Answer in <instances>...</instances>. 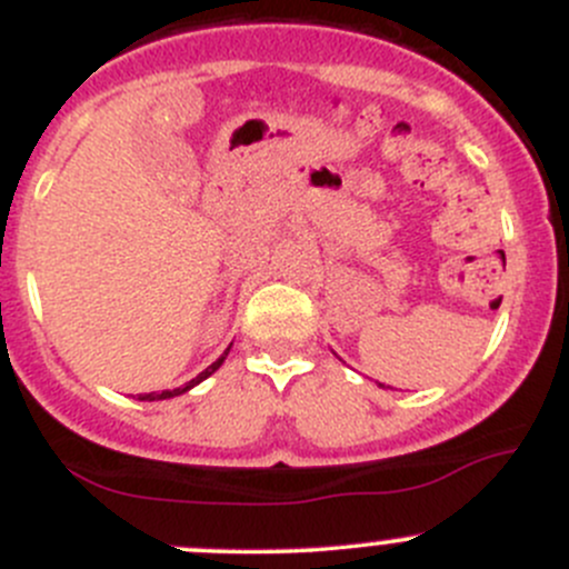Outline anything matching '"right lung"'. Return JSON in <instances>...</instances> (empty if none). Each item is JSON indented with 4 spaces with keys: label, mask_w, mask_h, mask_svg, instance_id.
<instances>
[{
    "label": "right lung",
    "mask_w": 569,
    "mask_h": 569,
    "mask_svg": "<svg viewBox=\"0 0 569 569\" xmlns=\"http://www.w3.org/2000/svg\"><path fill=\"white\" fill-rule=\"evenodd\" d=\"M226 355H229V349H226V351H223V355H220V357H218V360H214L212 365H209V368H207V370H201V373H199V376H196V379H193V381H188V385H184V387H177V390H163V392H149V395H141V400H163V398H174V395H182V392H188V390H190V387H196V385H199V381H204V379H207V376H212V373H214V370H218V368H220V365H223V360H226Z\"/></svg>",
    "instance_id": "right-lung-1"
}]
</instances>
